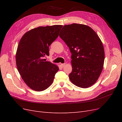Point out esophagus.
<instances>
[{
  "mask_svg": "<svg viewBox=\"0 0 122 122\" xmlns=\"http://www.w3.org/2000/svg\"><path fill=\"white\" fill-rule=\"evenodd\" d=\"M61 66L62 67H64L65 66H66V64H61Z\"/></svg>",
  "mask_w": 122,
  "mask_h": 122,
  "instance_id": "obj_1",
  "label": "esophagus"
}]
</instances>
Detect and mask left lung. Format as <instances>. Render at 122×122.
<instances>
[{
	"instance_id": "left-lung-1",
	"label": "left lung",
	"mask_w": 122,
	"mask_h": 122,
	"mask_svg": "<svg viewBox=\"0 0 122 122\" xmlns=\"http://www.w3.org/2000/svg\"><path fill=\"white\" fill-rule=\"evenodd\" d=\"M59 36L72 53L71 81L81 88L93 86L102 71L105 58L104 47L96 32L87 25L73 23L64 25Z\"/></svg>"
}]
</instances>
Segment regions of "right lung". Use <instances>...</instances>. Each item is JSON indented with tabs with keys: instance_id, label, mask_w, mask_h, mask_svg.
<instances>
[{
	"instance_id": "1",
	"label": "right lung",
	"mask_w": 122,
	"mask_h": 122,
	"mask_svg": "<svg viewBox=\"0 0 122 122\" xmlns=\"http://www.w3.org/2000/svg\"><path fill=\"white\" fill-rule=\"evenodd\" d=\"M62 25L39 26L25 33L16 54L17 69L32 90L41 92L52 84L58 67L43 57L49 55V47L58 37Z\"/></svg>"
}]
</instances>
